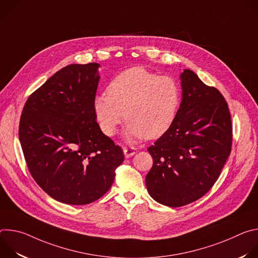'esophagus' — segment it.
Listing matches in <instances>:
<instances>
[{
    "label": "esophagus",
    "instance_id": "obj_1",
    "mask_svg": "<svg viewBox=\"0 0 258 258\" xmlns=\"http://www.w3.org/2000/svg\"><path fill=\"white\" fill-rule=\"evenodd\" d=\"M136 149L135 148H132V147H130V148H127V147H123V153H124V156L126 158H130L132 156H134L136 154Z\"/></svg>",
    "mask_w": 258,
    "mask_h": 258
}]
</instances>
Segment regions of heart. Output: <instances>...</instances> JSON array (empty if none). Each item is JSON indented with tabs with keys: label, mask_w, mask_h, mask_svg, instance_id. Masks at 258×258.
I'll list each match as a JSON object with an SVG mask.
<instances>
[{
	"label": "heart",
	"mask_w": 258,
	"mask_h": 258,
	"mask_svg": "<svg viewBox=\"0 0 258 258\" xmlns=\"http://www.w3.org/2000/svg\"><path fill=\"white\" fill-rule=\"evenodd\" d=\"M180 102L176 82L136 66L117 75L107 87V95L94 99L96 119L102 132L112 137L124 116L127 141L156 139L172 124Z\"/></svg>",
	"instance_id": "heart-1"
}]
</instances>
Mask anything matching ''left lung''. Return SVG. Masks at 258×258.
Returning a JSON list of instances; mask_svg holds the SVG:
<instances>
[{
  "label": "left lung",
  "instance_id": "8db88e82",
  "mask_svg": "<svg viewBox=\"0 0 258 258\" xmlns=\"http://www.w3.org/2000/svg\"><path fill=\"white\" fill-rule=\"evenodd\" d=\"M181 102L170 127L148 148L153 165L146 175L150 196L180 207L203 197L214 185L232 148L228 104L192 70L180 75Z\"/></svg>",
  "mask_w": 258,
  "mask_h": 258
}]
</instances>
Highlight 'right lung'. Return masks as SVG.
Here are the masks:
<instances>
[{"instance_id":"1","label":"right lung","mask_w":258,"mask_h":258,"mask_svg":"<svg viewBox=\"0 0 258 258\" xmlns=\"http://www.w3.org/2000/svg\"><path fill=\"white\" fill-rule=\"evenodd\" d=\"M98 63L70 64L27 99L19 141L30 174L53 199L85 205L101 198L124 155L96 121Z\"/></svg>"}]
</instances>
